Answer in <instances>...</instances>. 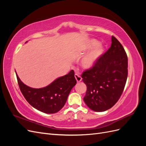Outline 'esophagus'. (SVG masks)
<instances>
[{
  "label": "esophagus",
  "mask_w": 146,
  "mask_h": 146,
  "mask_svg": "<svg viewBox=\"0 0 146 146\" xmlns=\"http://www.w3.org/2000/svg\"><path fill=\"white\" fill-rule=\"evenodd\" d=\"M75 78H76V80H77V82L78 83V82H81V81L82 80V77L79 76V75H78V74H75Z\"/></svg>",
  "instance_id": "obj_1"
}]
</instances>
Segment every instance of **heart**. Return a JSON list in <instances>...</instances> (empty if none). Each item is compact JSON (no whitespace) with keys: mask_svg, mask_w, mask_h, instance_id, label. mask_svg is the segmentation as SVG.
I'll return each mask as SVG.
<instances>
[{"mask_svg":"<svg viewBox=\"0 0 146 146\" xmlns=\"http://www.w3.org/2000/svg\"><path fill=\"white\" fill-rule=\"evenodd\" d=\"M92 48L91 50L83 55L80 60V64L84 69H90L96 64L97 61L100 58L104 52V48L101 44H98L96 39H89L83 44L81 49L83 51L87 50Z\"/></svg>","mask_w":146,"mask_h":146,"instance_id":"b5f03b06","label":"heart"}]
</instances>
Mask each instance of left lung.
Here are the masks:
<instances>
[{
	"label": "left lung",
	"instance_id": "1",
	"mask_svg": "<svg viewBox=\"0 0 146 146\" xmlns=\"http://www.w3.org/2000/svg\"><path fill=\"white\" fill-rule=\"evenodd\" d=\"M128 75V58L121 44L114 36L109 49L82 77L87 90L83 100L94 111H105L115 105L122 93Z\"/></svg>",
	"mask_w": 146,
	"mask_h": 146
}]
</instances>
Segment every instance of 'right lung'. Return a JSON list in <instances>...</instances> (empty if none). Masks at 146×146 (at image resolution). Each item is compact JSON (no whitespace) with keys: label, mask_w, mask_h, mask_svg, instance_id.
Masks as SVG:
<instances>
[{"label":"right lung","mask_w":146,"mask_h":146,"mask_svg":"<svg viewBox=\"0 0 146 146\" xmlns=\"http://www.w3.org/2000/svg\"><path fill=\"white\" fill-rule=\"evenodd\" d=\"M16 77L25 99L33 107L47 114L57 113L64 107L70 91L77 83L73 70L41 88L29 87L20 80L17 74Z\"/></svg>","instance_id":"add662e5"}]
</instances>
